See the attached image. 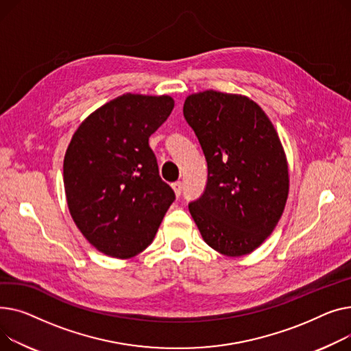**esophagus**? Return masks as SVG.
I'll return each instance as SVG.
<instances>
[{
  "mask_svg": "<svg viewBox=\"0 0 351 351\" xmlns=\"http://www.w3.org/2000/svg\"><path fill=\"white\" fill-rule=\"evenodd\" d=\"M173 190H174L176 195H177V197H180V195H181V191H182V182H181V181H176V182H173Z\"/></svg>",
  "mask_w": 351,
  "mask_h": 351,
  "instance_id": "1",
  "label": "esophagus"
}]
</instances>
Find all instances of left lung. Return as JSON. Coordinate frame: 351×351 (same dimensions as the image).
I'll use <instances>...</instances> for the list:
<instances>
[{
    "label": "left lung",
    "mask_w": 351,
    "mask_h": 351,
    "mask_svg": "<svg viewBox=\"0 0 351 351\" xmlns=\"http://www.w3.org/2000/svg\"><path fill=\"white\" fill-rule=\"evenodd\" d=\"M182 113L208 164L207 187L189 205L190 214L213 250L248 255L274 232L289 194L280 138L258 103L243 95L193 93Z\"/></svg>",
    "instance_id": "1"
}]
</instances>
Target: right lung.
<instances>
[{"label": "right lung", "instance_id": "right-lung-1", "mask_svg": "<svg viewBox=\"0 0 351 351\" xmlns=\"http://www.w3.org/2000/svg\"><path fill=\"white\" fill-rule=\"evenodd\" d=\"M173 108L167 95L126 93L90 113L73 133L64 158L68 208L99 252L117 259L143 252L176 199L149 146Z\"/></svg>", "mask_w": 351, "mask_h": 351}]
</instances>
